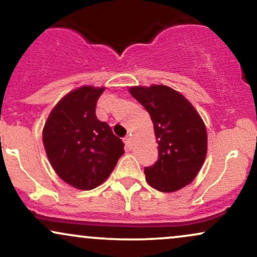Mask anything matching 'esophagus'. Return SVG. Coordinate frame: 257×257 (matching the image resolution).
Masks as SVG:
<instances>
[{"mask_svg": "<svg viewBox=\"0 0 257 257\" xmlns=\"http://www.w3.org/2000/svg\"><path fill=\"white\" fill-rule=\"evenodd\" d=\"M124 143H125V146L128 147V149H132V138L129 137V135L124 138Z\"/></svg>", "mask_w": 257, "mask_h": 257, "instance_id": "34e87169", "label": "esophagus"}]
</instances>
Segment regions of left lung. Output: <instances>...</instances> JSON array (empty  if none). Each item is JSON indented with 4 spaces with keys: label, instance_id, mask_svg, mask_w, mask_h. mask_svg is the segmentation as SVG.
Instances as JSON below:
<instances>
[{
    "label": "left lung",
    "instance_id": "1",
    "mask_svg": "<svg viewBox=\"0 0 257 257\" xmlns=\"http://www.w3.org/2000/svg\"><path fill=\"white\" fill-rule=\"evenodd\" d=\"M149 112L158 143V161L144 170L146 181L161 192H175L191 184L208 149L206 128L192 104L163 84L129 88Z\"/></svg>",
    "mask_w": 257,
    "mask_h": 257
}]
</instances>
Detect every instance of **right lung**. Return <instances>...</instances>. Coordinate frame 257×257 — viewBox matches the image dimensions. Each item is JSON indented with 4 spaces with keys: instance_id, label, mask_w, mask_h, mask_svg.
Returning <instances> with one entry per match:
<instances>
[{
    "instance_id": "obj_1",
    "label": "right lung",
    "mask_w": 257,
    "mask_h": 257,
    "mask_svg": "<svg viewBox=\"0 0 257 257\" xmlns=\"http://www.w3.org/2000/svg\"><path fill=\"white\" fill-rule=\"evenodd\" d=\"M104 87L84 85L54 106L42 138L47 157L66 184L89 191L110 176L124 153V144L110 125L96 118L95 106Z\"/></svg>"
}]
</instances>
